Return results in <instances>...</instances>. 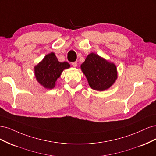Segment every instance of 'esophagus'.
<instances>
[{"instance_id": "34e87169", "label": "esophagus", "mask_w": 156, "mask_h": 156, "mask_svg": "<svg viewBox=\"0 0 156 156\" xmlns=\"http://www.w3.org/2000/svg\"><path fill=\"white\" fill-rule=\"evenodd\" d=\"M72 66L73 67H77V62H72Z\"/></svg>"}]
</instances>
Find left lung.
Here are the masks:
<instances>
[{
  "label": "left lung",
  "mask_w": 156,
  "mask_h": 156,
  "mask_svg": "<svg viewBox=\"0 0 156 156\" xmlns=\"http://www.w3.org/2000/svg\"><path fill=\"white\" fill-rule=\"evenodd\" d=\"M81 68L90 87L98 91L110 88L117 78L116 66L95 53L88 55Z\"/></svg>",
  "instance_id": "1"
}]
</instances>
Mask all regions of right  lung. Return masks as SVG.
Segmentation results:
<instances>
[{"label": "right lung", "mask_w": 156, "mask_h": 156, "mask_svg": "<svg viewBox=\"0 0 156 156\" xmlns=\"http://www.w3.org/2000/svg\"><path fill=\"white\" fill-rule=\"evenodd\" d=\"M69 66L66 62H60L55 53H49L34 68L37 81L45 88L52 89L62 71Z\"/></svg>", "instance_id": "right-lung-1"}]
</instances>
